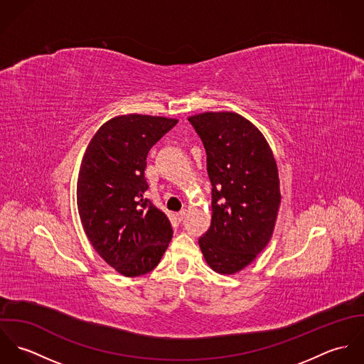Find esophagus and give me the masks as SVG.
I'll use <instances>...</instances> for the list:
<instances>
[{"label": "esophagus", "mask_w": 364, "mask_h": 364, "mask_svg": "<svg viewBox=\"0 0 364 364\" xmlns=\"http://www.w3.org/2000/svg\"><path fill=\"white\" fill-rule=\"evenodd\" d=\"M185 215H186V210L183 208V210H181L179 213H176V220H178V221H182V220L185 218Z\"/></svg>", "instance_id": "1"}]
</instances>
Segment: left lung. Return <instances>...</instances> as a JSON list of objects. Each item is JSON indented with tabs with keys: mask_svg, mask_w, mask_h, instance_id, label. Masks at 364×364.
I'll list each match as a JSON object with an SVG mask.
<instances>
[{
	"mask_svg": "<svg viewBox=\"0 0 364 364\" xmlns=\"http://www.w3.org/2000/svg\"><path fill=\"white\" fill-rule=\"evenodd\" d=\"M203 141L211 182V224L199 238L208 266L232 274L272 238L280 205L273 153L259 130L234 112L189 117Z\"/></svg>",
	"mask_w": 364,
	"mask_h": 364,
	"instance_id": "obj_1",
	"label": "left lung"
}]
</instances>
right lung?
<instances>
[{
    "instance_id": "add662e5",
    "label": "right lung",
    "mask_w": 364,
    "mask_h": 364,
    "mask_svg": "<svg viewBox=\"0 0 364 364\" xmlns=\"http://www.w3.org/2000/svg\"><path fill=\"white\" fill-rule=\"evenodd\" d=\"M176 119L123 114L92 137L80 168L77 205L84 231L107 264L127 277L151 272L172 238L168 217L144 192L147 156Z\"/></svg>"
}]
</instances>
